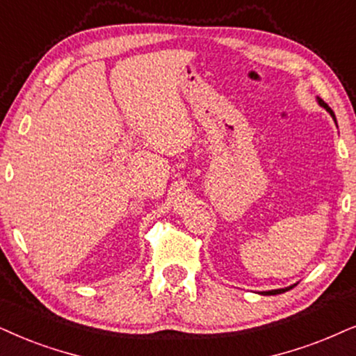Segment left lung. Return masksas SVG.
Segmentation results:
<instances>
[{
	"label": "left lung",
	"instance_id": "1",
	"mask_svg": "<svg viewBox=\"0 0 356 356\" xmlns=\"http://www.w3.org/2000/svg\"><path fill=\"white\" fill-rule=\"evenodd\" d=\"M317 100H318V105H321V106H323V108H325V110L328 111V113H330V116H332V118H334V120H335V115H334V111H332V110H330V106H328V105H327V103L322 100V98H317ZM294 286H296V284H294ZM294 286H289V287H286V289H274V291H266V292H263V294H264V296H276V294H281V292H286V291H289V289H292V287H294Z\"/></svg>",
	"mask_w": 356,
	"mask_h": 356
}]
</instances>
